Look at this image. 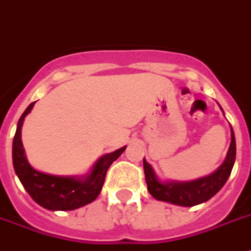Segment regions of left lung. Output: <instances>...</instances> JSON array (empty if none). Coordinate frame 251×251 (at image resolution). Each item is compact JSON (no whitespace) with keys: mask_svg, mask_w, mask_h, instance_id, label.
Segmentation results:
<instances>
[{"mask_svg":"<svg viewBox=\"0 0 251 251\" xmlns=\"http://www.w3.org/2000/svg\"><path fill=\"white\" fill-rule=\"evenodd\" d=\"M231 127V126H230ZM235 136L231 127V144L227 152L226 160L223 161L219 168L214 174L208 175L201 179L192 180V181H160L154 174L152 165L144 158V172L147 180L148 191L154 199L172 203L183 207H192V205L204 203L211 199L219 189L226 184L227 179L230 177L231 169L235 161Z\"/></svg>","mask_w":251,"mask_h":251,"instance_id":"left-lung-1","label":"left lung"}]
</instances>
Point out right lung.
<instances>
[{"mask_svg": "<svg viewBox=\"0 0 251 251\" xmlns=\"http://www.w3.org/2000/svg\"><path fill=\"white\" fill-rule=\"evenodd\" d=\"M35 102H32L20 117L12 148L14 172L24 185L25 191L37 204L51 211L76 210L94 201L102 191L107 169L124 153L126 147L102 156L94 164L91 172L83 177L55 176L36 171L28 163L21 141V127L25 117L29 114Z\"/></svg>", "mask_w": 251, "mask_h": 251, "instance_id": "obj_1", "label": "right lung"}]
</instances>
